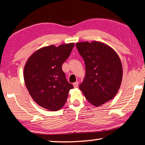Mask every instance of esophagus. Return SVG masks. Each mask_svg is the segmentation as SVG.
<instances>
[{
  "label": "esophagus",
  "instance_id": "esophagus-1",
  "mask_svg": "<svg viewBox=\"0 0 145 145\" xmlns=\"http://www.w3.org/2000/svg\"><path fill=\"white\" fill-rule=\"evenodd\" d=\"M73 86H74V88H77L78 87V82H75L73 84Z\"/></svg>",
  "mask_w": 145,
  "mask_h": 145
}]
</instances>
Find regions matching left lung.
<instances>
[{
	"label": "left lung",
	"mask_w": 145,
	"mask_h": 145,
	"mask_svg": "<svg viewBox=\"0 0 145 145\" xmlns=\"http://www.w3.org/2000/svg\"><path fill=\"white\" fill-rule=\"evenodd\" d=\"M76 46L86 65L79 88L88 102L100 106L118 91L123 77L121 60L113 49L99 41L78 42Z\"/></svg>",
	"instance_id": "obj_1"
}]
</instances>
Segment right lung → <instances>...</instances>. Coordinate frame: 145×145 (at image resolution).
<instances>
[{
  "label": "right lung",
  "mask_w": 145,
  "mask_h": 145,
  "mask_svg": "<svg viewBox=\"0 0 145 145\" xmlns=\"http://www.w3.org/2000/svg\"><path fill=\"white\" fill-rule=\"evenodd\" d=\"M74 45L72 43L41 48L31 56L24 67V80L29 94L36 104L49 111L61 109L73 88L66 78L62 65Z\"/></svg>",
  "instance_id": "right-lung-1"
}]
</instances>
